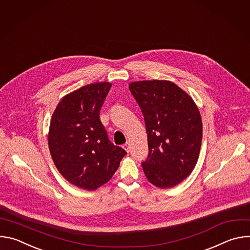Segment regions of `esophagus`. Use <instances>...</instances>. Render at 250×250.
I'll return each mask as SVG.
<instances>
[{"label": "esophagus", "mask_w": 250, "mask_h": 250, "mask_svg": "<svg viewBox=\"0 0 250 250\" xmlns=\"http://www.w3.org/2000/svg\"><path fill=\"white\" fill-rule=\"evenodd\" d=\"M123 147H124V149H125L127 153L130 151V146H129V144H128V142H126V144H125V145L123 146Z\"/></svg>", "instance_id": "34e87169"}]
</instances>
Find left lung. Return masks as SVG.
I'll use <instances>...</instances> for the list:
<instances>
[{
    "label": "left lung",
    "instance_id": "obj_1",
    "mask_svg": "<svg viewBox=\"0 0 250 250\" xmlns=\"http://www.w3.org/2000/svg\"><path fill=\"white\" fill-rule=\"evenodd\" d=\"M128 87L146 126L149 153L142 169L152 185L172 188L191 174L199 158L203 125L198 106L171 81H136Z\"/></svg>",
    "mask_w": 250,
    "mask_h": 250
}]
</instances>
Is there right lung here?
Masks as SVG:
<instances>
[{"mask_svg": "<svg viewBox=\"0 0 250 250\" xmlns=\"http://www.w3.org/2000/svg\"><path fill=\"white\" fill-rule=\"evenodd\" d=\"M111 87L99 82L67 94L50 121L48 147L57 170L69 183L88 191L108 183L126 154L109 140L100 121Z\"/></svg>", "mask_w": 250, "mask_h": 250, "instance_id": "add662e5", "label": "right lung"}]
</instances>
